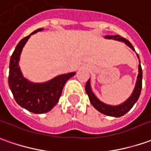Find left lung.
Masks as SVG:
<instances>
[{
	"mask_svg": "<svg viewBox=\"0 0 151 151\" xmlns=\"http://www.w3.org/2000/svg\"><path fill=\"white\" fill-rule=\"evenodd\" d=\"M105 38L106 39H113L115 40L124 42L133 51H135L134 47L129 42V40H127V39H125L123 37L119 36V35H106ZM137 57L139 58L138 54H137ZM139 62L140 63V61H139ZM138 69H139V73H138V76H137L136 86H135V88L133 90V93H132V95L130 96V97L127 99V101H125L123 103L117 106L107 105V104H106L104 102L100 101L94 95V93H93V91L91 89V85H90V79H88V81L86 83V86H85V90H86V93H87L88 96L89 100H90V102L92 103V105L98 111H100L101 113L106 115V116H110L120 117V116H124L126 113H127L129 111L132 109L134 104L137 101L138 98L140 97V92H141V88H142V69H141L140 63H139Z\"/></svg>",
	"mask_w": 151,
	"mask_h": 151,
	"instance_id": "obj_1",
	"label": "left lung"
}]
</instances>
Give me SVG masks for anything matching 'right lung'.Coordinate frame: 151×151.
Returning a JSON list of instances; mask_svg holds the SVG:
<instances>
[{
  "label": "right lung",
  "mask_w": 151,
  "mask_h": 151,
  "mask_svg": "<svg viewBox=\"0 0 151 151\" xmlns=\"http://www.w3.org/2000/svg\"><path fill=\"white\" fill-rule=\"evenodd\" d=\"M41 30H43L42 28L35 30L29 35L22 39L16 45L10 60L8 78L9 87L15 101L21 107L35 114L50 111L58 103L65 83L75 75L74 72L62 74L43 83H32L23 77L19 67L22 49L31 35Z\"/></svg>",
  "instance_id": "1"
}]
</instances>
